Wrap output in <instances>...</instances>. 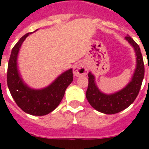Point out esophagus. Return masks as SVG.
I'll return each instance as SVG.
<instances>
[{"mask_svg":"<svg viewBox=\"0 0 149 149\" xmlns=\"http://www.w3.org/2000/svg\"><path fill=\"white\" fill-rule=\"evenodd\" d=\"M88 72V70L86 67V65L84 63H79L74 66L73 69V73L77 77H81V76H86Z\"/></svg>","mask_w":149,"mask_h":149,"instance_id":"obj_1","label":"esophagus"}]
</instances>
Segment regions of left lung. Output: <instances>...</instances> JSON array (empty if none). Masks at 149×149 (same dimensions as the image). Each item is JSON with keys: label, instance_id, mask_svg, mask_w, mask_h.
I'll use <instances>...</instances> for the list:
<instances>
[{"label": "left lung", "instance_id": "8db88e82", "mask_svg": "<svg viewBox=\"0 0 149 149\" xmlns=\"http://www.w3.org/2000/svg\"><path fill=\"white\" fill-rule=\"evenodd\" d=\"M126 40L134 47L137 56V68L132 81L122 91L111 95L102 93L96 86L94 77L89 72L88 87L86 92V99L97 111L107 114L117 113L125 110L134 101L139 95L145 76V65L139 45L129 36Z\"/></svg>", "mask_w": 149, "mask_h": 149}]
</instances>
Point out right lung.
<instances>
[{
	"instance_id": "1",
	"label": "right lung",
	"mask_w": 149,
	"mask_h": 149,
	"mask_svg": "<svg viewBox=\"0 0 149 149\" xmlns=\"http://www.w3.org/2000/svg\"><path fill=\"white\" fill-rule=\"evenodd\" d=\"M29 33L20 38L11 50L8 61L7 84L17 105L25 113L43 116L54 111L60 104L67 86L73 80L72 70L60 75L52 84L42 90H31L24 85L17 70V57L19 49Z\"/></svg>"
}]
</instances>
